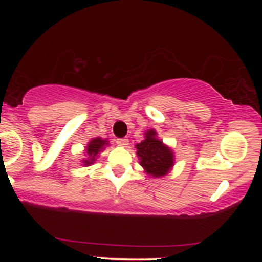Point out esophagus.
Wrapping results in <instances>:
<instances>
[{"label":"esophagus","instance_id":"34e87169","mask_svg":"<svg viewBox=\"0 0 262 262\" xmlns=\"http://www.w3.org/2000/svg\"><path fill=\"white\" fill-rule=\"evenodd\" d=\"M129 140L127 138H118V139H117V144H118L119 146H127Z\"/></svg>","mask_w":262,"mask_h":262}]
</instances>
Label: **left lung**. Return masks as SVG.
Wrapping results in <instances>:
<instances>
[{
	"label": "left lung",
	"instance_id": "obj_1",
	"mask_svg": "<svg viewBox=\"0 0 262 262\" xmlns=\"http://www.w3.org/2000/svg\"><path fill=\"white\" fill-rule=\"evenodd\" d=\"M144 135L145 139L135 145L140 165L145 172L152 177L167 175L175 162L172 150L158 139V133L154 129L145 132Z\"/></svg>",
	"mask_w": 262,
	"mask_h": 262
}]
</instances>
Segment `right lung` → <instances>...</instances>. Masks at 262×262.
I'll return each mask as SVG.
<instances>
[{"label":"right lung","mask_w":262,"mask_h":262,"mask_svg":"<svg viewBox=\"0 0 262 262\" xmlns=\"http://www.w3.org/2000/svg\"><path fill=\"white\" fill-rule=\"evenodd\" d=\"M108 145V141L102 139V138H93V139L90 141L89 144H87L86 146V156L87 159L85 160H82L85 166H90V165H92L93 162H95L96 159H97V156L102 150H104V146Z\"/></svg>","instance_id":"1"}]
</instances>
